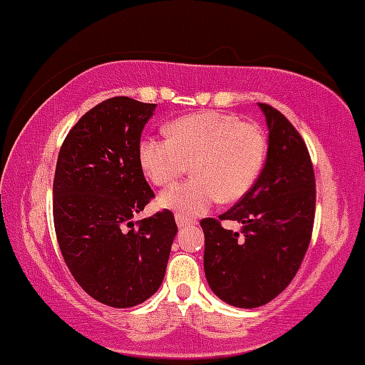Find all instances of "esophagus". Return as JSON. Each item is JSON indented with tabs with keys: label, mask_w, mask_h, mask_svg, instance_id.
<instances>
[{
	"label": "esophagus",
	"mask_w": 365,
	"mask_h": 365,
	"mask_svg": "<svg viewBox=\"0 0 365 365\" xmlns=\"http://www.w3.org/2000/svg\"><path fill=\"white\" fill-rule=\"evenodd\" d=\"M175 220H176V225H178L180 228L192 225V220L185 218V216H182V215H176V216H175Z\"/></svg>",
	"instance_id": "esophagus-1"
}]
</instances>
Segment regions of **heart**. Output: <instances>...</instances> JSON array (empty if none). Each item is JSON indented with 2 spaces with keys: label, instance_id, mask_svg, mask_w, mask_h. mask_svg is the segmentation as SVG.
I'll list each match as a JSON object with an SVG mask.
<instances>
[{
  "label": "heart",
  "instance_id": "obj_1",
  "mask_svg": "<svg viewBox=\"0 0 365 365\" xmlns=\"http://www.w3.org/2000/svg\"><path fill=\"white\" fill-rule=\"evenodd\" d=\"M166 133L168 138H143L138 159L147 178L159 187L171 185L192 164L194 178L159 195V206L182 216L202 215L218 199L239 201L265 164V131L235 114H187L168 124Z\"/></svg>",
  "mask_w": 365,
  "mask_h": 365
}]
</instances>
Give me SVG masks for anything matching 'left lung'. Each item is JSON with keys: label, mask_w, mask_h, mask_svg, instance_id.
Returning <instances> with one entry per match:
<instances>
[{"label": "left lung", "mask_w": 365, "mask_h": 365, "mask_svg": "<svg viewBox=\"0 0 365 365\" xmlns=\"http://www.w3.org/2000/svg\"><path fill=\"white\" fill-rule=\"evenodd\" d=\"M268 152L251 190L220 220L204 218V274L211 291L232 307L256 308L289 286L312 239L315 175L302 135L277 109L259 103ZM222 219L243 223L242 234Z\"/></svg>", "instance_id": "left-lung-1"}]
</instances>
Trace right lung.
Masks as SVG:
<instances>
[{
    "mask_svg": "<svg viewBox=\"0 0 365 365\" xmlns=\"http://www.w3.org/2000/svg\"><path fill=\"white\" fill-rule=\"evenodd\" d=\"M155 103L114 97L88 110L58 152L53 223L72 277L97 302L135 307L161 286L178 232L170 210L133 223L154 192L138 159Z\"/></svg>",
    "mask_w": 365,
    "mask_h": 365,
    "instance_id": "add662e5",
    "label": "right lung"
}]
</instances>
